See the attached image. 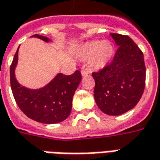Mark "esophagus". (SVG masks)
Wrapping results in <instances>:
<instances>
[{"instance_id": "34e87169", "label": "esophagus", "mask_w": 160, "mask_h": 160, "mask_svg": "<svg viewBox=\"0 0 160 160\" xmlns=\"http://www.w3.org/2000/svg\"><path fill=\"white\" fill-rule=\"evenodd\" d=\"M89 73H91V72L88 70V69H83V70H81V75L83 77L85 76H88Z\"/></svg>"}]
</instances>
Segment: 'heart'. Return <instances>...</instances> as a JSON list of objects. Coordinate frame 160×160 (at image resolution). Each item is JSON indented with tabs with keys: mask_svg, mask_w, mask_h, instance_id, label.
Here are the masks:
<instances>
[{
	"mask_svg": "<svg viewBox=\"0 0 160 160\" xmlns=\"http://www.w3.org/2000/svg\"><path fill=\"white\" fill-rule=\"evenodd\" d=\"M78 55L82 60H88L94 68H102L112 60L113 47L109 41H90L80 47Z\"/></svg>",
	"mask_w": 160,
	"mask_h": 160,
	"instance_id": "heart-1",
	"label": "heart"
}]
</instances>
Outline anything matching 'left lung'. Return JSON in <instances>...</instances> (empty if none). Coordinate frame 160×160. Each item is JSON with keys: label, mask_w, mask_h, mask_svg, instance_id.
<instances>
[{"label": "left lung", "mask_w": 160, "mask_h": 160, "mask_svg": "<svg viewBox=\"0 0 160 160\" xmlns=\"http://www.w3.org/2000/svg\"><path fill=\"white\" fill-rule=\"evenodd\" d=\"M118 50L109 65L92 72L95 80L94 99L108 115H120L137 105L146 85L144 55L129 36L111 33Z\"/></svg>", "instance_id": "1"}]
</instances>
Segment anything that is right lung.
<instances>
[{"label": "right lung", "instance_id": "1", "mask_svg": "<svg viewBox=\"0 0 160 160\" xmlns=\"http://www.w3.org/2000/svg\"><path fill=\"white\" fill-rule=\"evenodd\" d=\"M32 37L39 38L45 42L51 41L48 37L39 34ZM19 48L10 67L11 89L18 107L28 118L37 122L55 124L65 120L72 110V97L81 80L80 72L77 70L71 75L58 73L43 88H27L15 78Z\"/></svg>", "mask_w": 160, "mask_h": 160}]
</instances>
